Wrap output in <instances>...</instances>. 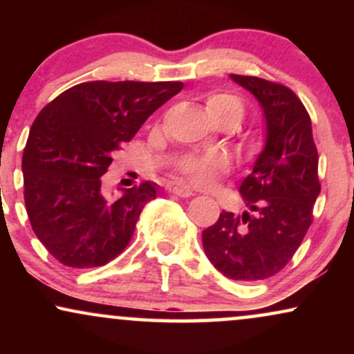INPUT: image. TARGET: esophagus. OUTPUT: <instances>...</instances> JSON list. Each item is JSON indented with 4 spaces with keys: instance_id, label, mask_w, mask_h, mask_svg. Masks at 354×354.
<instances>
[{
    "instance_id": "1",
    "label": "esophagus",
    "mask_w": 354,
    "mask_h": 354,
    "mask_svg": "<svg viewBox=\"0 0 354 354\" xmlns=\"http://www.w3.org/2000/svg\"><path fill=\"white\" fill-rule=\"evenodd\" d=\"M168 191H169V193L176 194V196H180V198L194 196L193 189L188 188V186H183V185H171V186H169V188H168Z\"/></svg>"
}]
</instances>
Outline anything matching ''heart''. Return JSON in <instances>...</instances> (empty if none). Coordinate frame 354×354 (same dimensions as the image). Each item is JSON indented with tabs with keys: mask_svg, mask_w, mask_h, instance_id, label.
<instances>
[{
	"mask_svg": "<svg viewBox=\"0 0 354 354\" xmlns=\"http://www.w3.org/2000/svg\"><path fill=\"white\" fill-rule=\"evenodd\" d=\"M209 116L218 124L236 126L246 115L245 103L230 93H213L205 101ZM226 158L221 154H205V156H183L178 160L176 171L196 186H206L214 180L218 173L225 171Z\"/></svg>",
	"mask_w": 354,
	"mask_h": 354,
	"instance_id": "obj_1",
	"label": "heart"
}]
</instances>
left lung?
I'll return each mask as SVG.
<instances>
[{
	"label": "left lung",
	"mask_w": 354,
	"mask_h": 354,
	"mask_svg": "<svg viewBox=\"0 0 354 354\" xmlns=\"http://www.w3.org/2000/svg\"><path fill=\"white\" fill-rule=\"evenodd\" d=\"M251 91L266 118V146L239 186L246 211H223L203 231L205 253L236 281L268 279L291 261L313 223L318 198V149L301 100L276 81L231 75Z\"/></svg>",
	"instance_id": "left-lung-1"
}]
</instances>
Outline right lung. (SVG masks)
Masks as SVG:
<instances>
[{"label":"right lung","mask_w":354,"mask_h":354,"mask_svg":"<svg viewBox=\"0 0 354 354\" xmlns=\"http://www.w3.org/2000/svg\"><path fill=\"white\" fill-rule=\"evenodd\" d=\"M181 81H88L36 116L23 151L24 205L48 253L70 268L103 266L124 251L156 185L143 181L118 200L101 193L113 154L131 141Z\"/></svg>","instance_id":"add662e5"}]
</instances>
